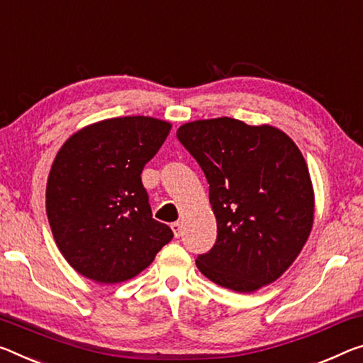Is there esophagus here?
Segmentation results:
<instances>
[{
  "instance_id": "esophagus-1",
  "label": "esophagus",
  "mask_w": 363,
  "mask_h": 363,
  "mask_svg": "<svg viewBox=\"0 0 363 363\" xmlns=\"http://www.w3.org/2000/svg\"><path fill=\"white\" fill-rule=\"evenodd\" d=\"M171 229H172V233H174L176 238H181V235H182V224L179 221L172 223L171 224Z\"/></svg>"
}]
</instances>
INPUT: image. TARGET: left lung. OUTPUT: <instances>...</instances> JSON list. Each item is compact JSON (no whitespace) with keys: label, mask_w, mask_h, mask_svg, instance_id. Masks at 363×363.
I'll return each mask as SVG.
<instances>
[{"label":"left lung","mask_w":363,"mask_h":363,"mask_svg":"<svg viewBox=\"0 0 363 363\" xmlns=\"http://www.w3.org/2000/svg\"><path fill=\"white\" fill-rule=\"evenodd\" d=\"M176 135L205 172L216 218V242L195 260L200 273L235 292L273 283L313 226V186L298 147L273 125L233 118L192 121Z\"/></svg>","instance_id":"obj_1"}]
</instances>
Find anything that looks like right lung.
<instances>
[{
	"label": "right lung",
	"instance_id": "add662e5",
	"mask_svg": "<svg viewBox=\"0 0 363 363\" xmlns=\"http://www.w3.org/2000/svg\"><path fill=\"white\" fill-rule=\"evenodd\" d=\"M169 130L157 118L105 119L57 152L47 182L48 223L62 257L85 278H134L172 239L169 226L153 220L140 177Z\"/></svg>",
	"mask_w": 363,
	"mask_h": 363
}]
</instances>
